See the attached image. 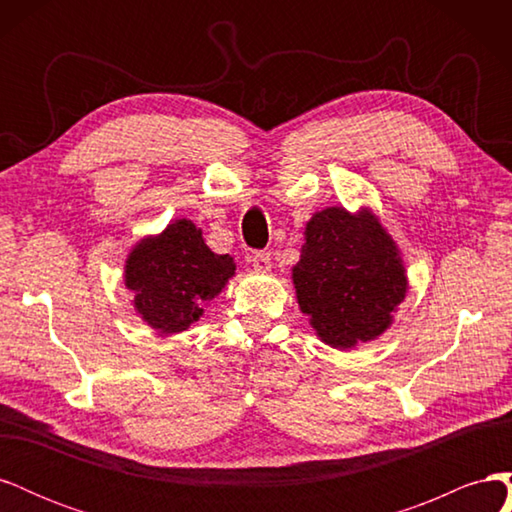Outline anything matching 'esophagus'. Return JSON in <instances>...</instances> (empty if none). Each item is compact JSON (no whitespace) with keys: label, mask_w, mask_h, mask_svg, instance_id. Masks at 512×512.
Segmentation results:
<instances>
[{"label":"esophagus","mask_w":512,"mask_h":512,"mask_svg":"<svg viewBox=\"0 0 512 512\" xmlns=\"http://www.w3.org/2000/svg\"><path fill=\"white\" fill-rule=\"evenodd\" d=\"M250 262L256 271H269L271 269V252H254L250 256Z\"/></svg>","instance_id":"obj_1"}]
</instances>
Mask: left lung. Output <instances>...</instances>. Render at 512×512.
<instances>
[{
    "instance_id": "1",
    "label": "left lung",
    "mask_w": 512,
    "mask_h": 512,
    "mask_svg": "<svg viewBox=\"0 0 512 512\" xmlns=\"http://www.w3.org/2000/svg\"><path fill=\"white\" fill-rule=\"evenodd\" d=\"M292 284L316 335L337 350L380 337L408 292L393 237L369 209L344 207L322 209L307 222Z\"/></svg>"
}]
</instances>
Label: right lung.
<instances>
[{
    "label": "right lung",
    "instance_id": "1",
    "mask_svg": "<svg viewBox=\"0 0 512 512\" xmlns=\"http://www.w3.org/2000/svg\"><path fill=\"white\" fill-rule=\"evenodd\" d=\"M235 269V260L213 254L203 230L181 218L132 247L123 277L136 314L160 335H173L203 316V305L218 297Z\"/></svg>",
    "mask_w": 512,
    "mask_h": 512
}]
</instances>
